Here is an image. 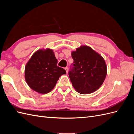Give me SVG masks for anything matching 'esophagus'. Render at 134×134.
<instances>
[{
	"label": "esophagus",
	"instance_id": "obj_1",
	"mask_svg": "<svg viewBox=\"0 0 134 134\" xmlns=\"http://www.w3.org/2000/svg\"><path fill=\"white\" fill-rule=\"evenodd\" d=\"M65 70H66V73H68V71H69V69H68V67L65 68Z\"/></svg>",
	"mask_w": 134,
	"mask_h": 134
}]
</instances>
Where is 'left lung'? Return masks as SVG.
I'll return each mask as SVG.
<instances>
[{"label":"left lung","instance_id":"obj_1","mask_svg":"<svg viewBox=\"0 0 134 134\" xmlns=\"http://www.w3.org/2000/svg\"><path fill=\"white\" fill-rule=\"evenodd\" d=\"M74 60L69 77L77 92L90 94L102 86L107 75L104 59L87 46H81L71 52Z\"/></svg>","mask_w":134,"mask_h":134}]
</instances>
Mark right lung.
<instances>
[{"instance_id":"1","label":"right lung","mask_w":134,"mask_h":134,"mask_svg":"<svg viewBox=\"0 0 134 134\" xmlns=\"http://www.w3.org/2000/svg\"><path fill=\"white\" fill-rule=\"evenodd\" d=\"M58 60L52 50H39L34 54L25 67V79L32 90L41 94L52 90L65 70L57 65Z\"/></svg>"}]
</instances>
